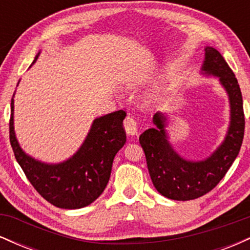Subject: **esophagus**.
<instances>
[{"mask_svg":"<svg viewBox=\"0 0 250 250\" xmlns=\"http://www.w3.org/2000/svg\"><path fill=\"white\" fill-rule=\"evenodd\" d=\"M123 125H125V133L128 135H137V125L133 116L125 117V121H123Z\"/></svg>","mask_w":250,"mask_h":250,"instance_id":"1","label":"esophagus"}]
</instances>
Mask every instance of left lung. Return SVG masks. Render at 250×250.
<instances>
[{"mask_svg":"<svg viewBox=\"0 0 250 250\" xmlns=\"http://www.w3.org/2000/svg\"><path fill=\"white\" fill-rule=\"evenodd\" d=\"M201 73L215 76L226 90L230 107V121L225 140L215 150L200 161H191L176 153L169 142L167 115L157 111L153 116L154 127L140 136L145 150L149 175L154 187L170 200L188 201L209 193L223 179L239 155L245 135L242 94L233 70L223 56L213 47L205 48Z\"/></svg>","mask_w":250,"mask_h":250,"instance_id":"8db88e82","label":"left lung"}]
</instances>
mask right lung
I'll list each match as a JSON object with an SVG mask.
<instances>
[{
    "instance_id": "1",
    "label": "right lung",
    "mask_w": 250,
    "mask_h": 250,
    "mask_svg": "<svg viewBox=\"0 0 250 250\" xmlns=\"http://www.w3.org/2000/svg\"><path fill=\"white\" fill-rule=\"evenodd\" d=\"M39 55L40 51L33 64ZM10 107V145L16 161L39 194L63 209H79L93 203L107 187L114 157L125 143V111L117 110L96 117L73 156L60 163H44L21 148L14 130V96Z\"/></svg>"
}]
</instances>
